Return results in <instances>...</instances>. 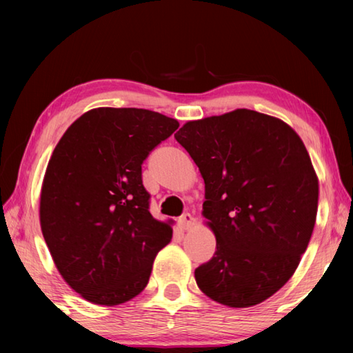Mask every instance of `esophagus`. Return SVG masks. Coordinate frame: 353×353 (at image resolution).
Returning a JSON list of instances; mask_svg holds the SVG:
<instances>
[{
  "instance_id": "34e87169",
  "label": "esophagus",
  "mask_w": 353,
  "mask_h": 353,
  "mask_svg": "<svg viewBox=\"0 0 353 353\" xmlns=\"http://www.w3.org/2000/svg\"><path fill=\"white\" fill-rule=\"evenodd\" d=\"M194 224V216L191 214H183L181 219H179V226H181V229L186 230L190 229Z\"/></svg>"
}]
</instances>
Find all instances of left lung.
<instances>
[{"instance_id":"1","label":"left lung","mask_w":353,"mask_h":353,"mask_svg":"<svg viewBox=\"0 0 353 353\" xmlns=\"http://www.w3.org/2000/svg\"><path fill=\"white\" fill-rule=\"evenodd\" d=\"M174 138L203 177L216 238L194 273L199 288L232 308L264 302L296 272L316 224L319 179L302 139L249 109L190 121Z\"/></svg>"}]
</instances>
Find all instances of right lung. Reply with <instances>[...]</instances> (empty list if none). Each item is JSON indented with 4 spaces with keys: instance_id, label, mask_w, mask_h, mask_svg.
<instances>
[{
    "instance_id": "add662e5",
    "label": "right lung",
    "mask_w": 353,
    "mask_h": 353,
    "mask_svg": "<svg viewBox=\"0 0 353 353\" xmlns=\"http://www.w3.org/2000/svg\"><path fill=\"white\" fill-rule=\"evenodd\" d=\"M179 127L147 109L99 108L76 119L45 171L41 229L70 287L95 305L130 301L147 287L168 223L150 214L142 163Z\"/></svg>"
}]
</instances>
